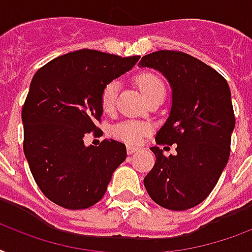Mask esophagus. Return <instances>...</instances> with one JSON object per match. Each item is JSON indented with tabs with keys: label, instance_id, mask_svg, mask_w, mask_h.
Here are the masks:
<instances>
[{
	"label": "esophagus",
	"instance_id": "obj_1",
	"mask_svg": "<svg viewBox=\"0 0 252 252\" xmlns=\"http://www.w3.org/2000/svg\"><path fill=\"white\" fill-rule=\"evenodd\" d=\"M136 151H139V148L134 147V146H127V154H128V155H131V154L136 153Z\"/></svg>",
	"mask_w": 252,
	"mask_h": 252
}]
</instances>
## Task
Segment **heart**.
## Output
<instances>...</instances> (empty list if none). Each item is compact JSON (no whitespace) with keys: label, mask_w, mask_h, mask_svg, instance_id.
I'll list each match as a JSON object with an SVG mask.
<instances>
[{"label":"heart","mask_w":252,"mask_h":252,"mask_svg":"<svg viewBox=\"0 0 252 252\" xmlns=\"http://www.w3.org/2000/svg\"><path fill=\"white\" fill-rule=\"evenodd\" d=\"M135 85L140 91V93L146 97V99L153 98L157 95L165 94V87L163 80L154 72H140L135 76ZM117 92H118V84L117 81H110L104 87L101 92L99 102L101 108L105 113H112L116 109ZM150 132V126L144 122L138 121H124L113 128V135L117 139L124 140L126 143L138 144L143 138Z\"/></svg>","instance_id":"heart-1"}]
</instances>
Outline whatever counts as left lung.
I'll return each mask as SVG.
<instances>
[{"label": "left lung", "mask_w": 252, "mask_h": 252, "mask_svg": "<svg viewBox=\"0 0 252 252\" xmlns=\"http://www.w3.org/2000/svg\"><path fill=\"white\" fill-rule=\"evenodd\" d=\"M139 65L160 71L172 87L171 113L155 140L177 144V154L168 158L151 147L157 161L144 187L165 209H190L209 196L229 160L235 126L229 84L208 64L181 51L148 54Z\"/></svg>", "instance_id": "8db88e82"}]
</instances>
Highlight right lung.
Segmentation results:
<instances>
[{
    "instance_id": "obj_1",
    "label": "right lung",
    "mask_w": 252,
    "mask_h": 252,
    "mask_svg": "<svg viewBox=\"0 0 252 252\" xmlns=\"http://www.w3.org/2000/svg\"><path fill=\"white\" fill-rule=\"evenodd\" d=\"M139 56L79 50L39 68L22 106L23 153L43 194L65 209H87L104 197L113 172L126 159L114 139L84 144L101 132V92Z\"/></svg>"
}]
</instances>
